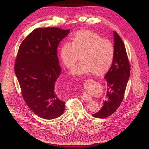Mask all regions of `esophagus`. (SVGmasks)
Returning a JSON list of instances; mask_svg holds the SVG:
<instances>
[{
    "instance_id": "obj_1",
    "label": "esophagus",
    "mask_w": 149,
    "mask_h": 149,
    "mask_svg": "<svg viewBox=\"0 0 149 149\" xmlns=\"http://www.w3.org/2000/svg\"><path fill=\"white\" fill-rule=\"evenodd\" d=\"M81 98L86 101H90L92 100V98L91 97V96H90L89 95H87V94L82 95L81 96Z\"/></svg>"
}]
</instances>
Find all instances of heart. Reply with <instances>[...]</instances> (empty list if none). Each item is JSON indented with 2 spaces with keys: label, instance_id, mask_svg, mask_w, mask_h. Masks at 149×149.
Masks as SVG:
<instances>
[{
  "label": "heart",
  "instance_id": "obj_1",
  "mask_svg": "<svg viewBox=\"0 0 149 149\" xmlns=\"http://www.w3.org/2000/svg\"><path fill=\"white\" fill-rule=\"evenodd\" d=\"M114 48L111 42L95 33L81 31L75 33L71 42H66L61 48L60 56L64 65L71 68L79 59L81 61L74 66L71 74L81 75L92 72L98 75L110 68L113 60Z\"/></svg>",
  "mask_w": 149,
  "mask_h": 149
}]
</instances>
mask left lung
<instances>
[{
  "mask_svg": "<svg viewBox=\"0 0 149 149\" xmlns=\"http://www.w3.org/2000/svg\"><path fill=\"white\" fill-rule=\"evenodd\" d=\"M114 54L113 63L104 78L107 84V95L100 111L93 116L104 118L113 114L119 107L130 74V65L123 41L114 31Z\"/></svg>",
  "mask_w": 149,
  "mask_h": 149,
  "instance_id": "8db88e82",
  "label": "left lung"
}]
</instances>
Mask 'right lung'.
I'll return each instance as SVG.
<instances>
[{"label":"right lung","instance_id":"1","mask_svg":"<svg viewBox=\"0 0 149 149\" xmlns=\"http://www.w3.org/2000/svg\"><path fill=\"white\" fill-rule=\"evenodd\" d=\"M69 32L55 27L35 29L18 50L15 72L22 97L32 111L44 119L58 118L65 110L55 88L61 74L57 48Z\"/></svg>","mask_w":149,"mask_h":149}]
</instances>
